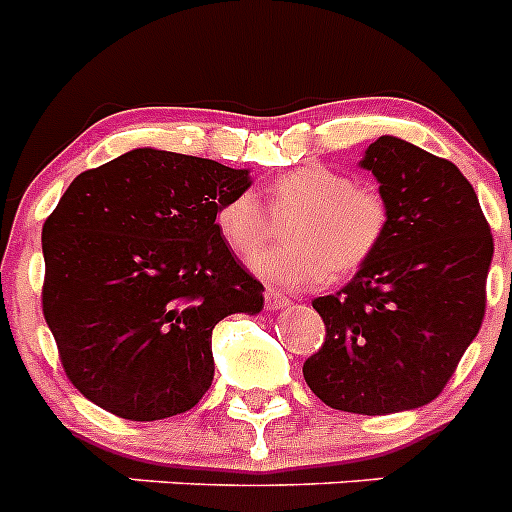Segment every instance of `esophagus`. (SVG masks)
Masks as SVG:
<instances>
[{
    "label": "esophagus",
    "mask_w": 512,
    "mask_h": 512,
    "mask_svg": "<svg viewBox=\"0 0 512 512\" xmlns=\"http://www.w3.org/2000/svg\"><path fill=\"white\" fill-rule=\"evenodd\" d=\"M289 305H292L289 297L279 295V292H274V289L266 292V310H282V307H289Z\"/></svg>",
    "instance_id": "esophagus-1"
}]
</instances>
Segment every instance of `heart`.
Wrapping results in <instances>:
<instances>
[{
    "mask_svg": "<svg viewBox=\"0 0 512 512\" xmlns=\"http://www.w3.org/2000/svg\"><path fill=\"white\" fill-rule=\"evenodd\" d=\"M266 202L277 215L292 212L284 225L289 243L256 253L251 269L284 289L354 274L377 253L387 230L382 194L323 164L284 171L266 187ZM215 225L235 253L256 251L269 233V217L253 192L228 197L217 207Z\"/></svg>",
    "mask_w": 512,
    "mask_h": 512,
    "instance_id": "1",
    "label": "heart"
}]
</instances>
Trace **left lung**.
<instances>
[{
  "label": "left lung",
  "instance_id": "8db88e82",
  "mask_svg": "<svg viewBox=\"0 0 512 512\" xmlns=\"http://www.w3.org/2000/svg\"><path fill=\"white\" fill-rule=\"evenodd\" d=\"M387 230L356 277L312 307L325 343L302 366L325 405L390 415L441 395L485 318L492 235L472 184L446 158L395 135L364 151Z\"/></svg>",
  "mask_w": 512,
  "mask_h": 512
}]
</instances>
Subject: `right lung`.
I'll return each instance as SVG.
<instances>
[{
	"instance_id": "obj_1",
	"label": "right lung",
	"mask_w": 512,
	"mask_h": 512,
	"mask_svg": "<svg viewBox=\"0 0 512 512\" xmlns=\"http://www.w3.org/2000/svg\"><path fill=\"white\" fill-rule=\"evenodd\" d=\"M251 171L133 148L79 174L43 225V315L81 395L125 420L187 413L215 377L212 328L264 287L217 233Z\"/></svg>"
}]
</instances>
